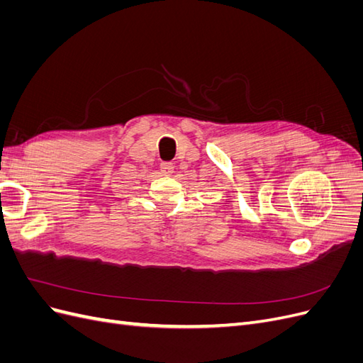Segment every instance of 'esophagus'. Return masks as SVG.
<instances>
[{
	"label": "esophagus",
	"mask_w": 363,
	"mask_h": 363,
	"mask_svg": "<svg viewBox=\"0 0 363 363\" xmlns=\"http://www.w3.org/2000/svg\"><path fill=\"white\" fill-rule=\"evenodd\" d=\"M160 169H162L163 174L171 175V174L174 172V163H171V162H163V163L160 164Z\"/></svg>",
	"instance_id": "1"
}]
</instances>
